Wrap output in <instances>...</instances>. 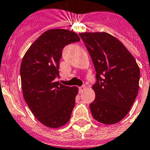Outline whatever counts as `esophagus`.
I'll return each mask as SVG.
<instances>
[{
    "instance_id": "1",
    "label": "esophagus",
    "mask_w": 150,
    "mask_h": 150,
    "mask_svg": "<svg viewBox=\"0 0 150 150\" xmlns=\"http://www.w3.org/2000/svg\"><path fill=\"white\" fill-rule=\"evenodd\" d=\"M85 86H81V87H80V88H79V92H81H81H82L83 91H84V90H85Z\"/></svg>"
}]
</instances>
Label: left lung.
Segmentation results:
<instances>
[{
	"instance_id": "obj_1",
	"label": "left lung",
	"mask_w": 150,
	"mask_h": 150,
	"mask_svg": "<svg viewBox=\"0 0 150 150\" xmlns=\"http://www.w3.org/2000/svg\"><path fill=\"white\" fill-rule=\"evenodd\" d=\"M97 72L92 86L95 100L90 104L93 118L104 125L122 120L130 111L139 90L140 68L118 39L106 32L79 34Z\"/></svg>"
}]
</instances>
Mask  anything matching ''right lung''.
I'll return each mask as SVG.
<instances>
[{
  "mask_svg": "<svg viewBox=\"0 0 150 150\" xmlns=\"http://www.w3.org/2000/svg\"><path fill=\"white\" fill-rule=\"evenodd\" d=\"M79 41L78 34L72 31L47 30L34 41L21 62L25 101L38 120L50 128L65 125L75 106L79 88L56 81L59 78L62 49L67 44Z\"/></svg>",
  "mask_w": 150,
  "mask_h": 150,
  "instance_id": "right-lung-1",
  "label": "right lung"
}]
</instances>
